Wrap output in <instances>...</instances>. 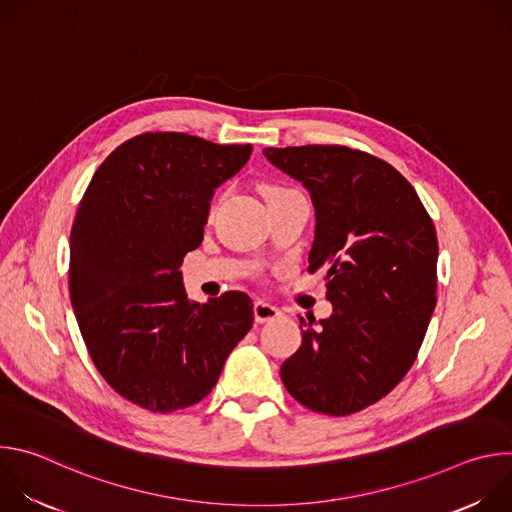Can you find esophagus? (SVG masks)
I'll use <instances>...</instances> for the list:
<instances>
[{
    "label": "esophagus",
    "instance_id": "1",
    "mask_svg": "<svg viewBox=\"0 0 512 512\" xmlns=\"http://www.w3.org/2000/svg\"><path fill=\"white\" fill-rule=\"evenodd\" d=\"M253 314H255L257 322H273L281 316V310L277 306L265 302V300H257L253 304Z\"/></svg>",
    "mask_w": 512,
    "mask_h": 512
}]
</instances>
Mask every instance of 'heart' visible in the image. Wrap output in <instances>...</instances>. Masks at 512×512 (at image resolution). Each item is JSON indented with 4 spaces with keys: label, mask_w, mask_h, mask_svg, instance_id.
Returning a JSON list of instances; mask_svg holds the SVG:
<instances>
[{
    "label": "heart",
    "mask_w": 512,
    "mask_h": 512,
    "mask_svg": "<svg viewBox=\"0 0 512 512\" xmlns=\"http://www.w3.org/2000/svg\"><path fill=\"white\" fill-rule=\"evenodd\" d=\"M273 190H281V188H277V186H271V188H267V192H265V194H269V192H273Z\"/></svg>",
    "instance_id": "heart-1"
}]
</instances>
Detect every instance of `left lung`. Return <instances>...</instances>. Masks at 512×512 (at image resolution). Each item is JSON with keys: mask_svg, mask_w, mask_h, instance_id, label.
<instances>
[{"mask_svg": "<svg viewBox=\"0 0 512 512\" xmlns=\"http://www.w3.org/2000/svg\"><path fill=\"white\" fill-rule=\"evenodd\" d=\"M316 210L310 271L326 267V320L300 318L302 346L281 381L304 407L350 415L411 369L435 308L437 237L413 186L387 162L344 145L265 148Z\"/></svg>", "mask_w": 512, "mask_h": 512, "instance_id": "obj_1", "label": "left lung"}]
</instances>
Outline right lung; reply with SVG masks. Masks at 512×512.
Masks as SVG:
<instances>
[{
    "label": "right lung",
    "mask_w": 512,
    "mask_h": 512,
    "mask_svg": "<svg viewBox=\"0 0 512 512\" xmlns=\"http://www.w3.org/2000/svg\"><path fill=\"white\" fill-rule=\"evenodd\" d=\"M251 152V143L141 133L109 154L79 204L72 310L97 371L143 409L168 413L202 401L253 326L247 294L190 302L180 271L202 243L214 190Z\"/></svg>",
    "instance_id": "obj_1"
}]
</instances>
